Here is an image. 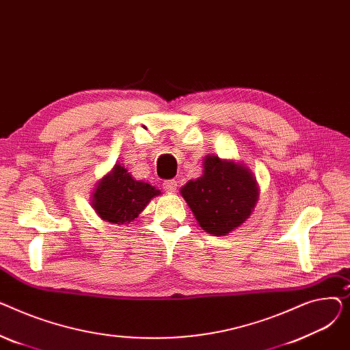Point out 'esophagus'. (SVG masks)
I'll list each match as a JSON object with an SVG mask.
<instances>
[{
    "label": "esophagus",
    "mask_w": 350,
    "mask_h": 350,
    "mask_svg": "<svg viewBox=\"0 0 350 350\" xmlns=\"http://www.w3.org/2000/svg\"><path fill=\"white\" fill-rule=\"evenodd\" d=\"M163 189L167 193H174L177 190V181L176 180H167L163 183Z\"/></svg>",
    "instance_id": "34e87169"
}]
</instances>
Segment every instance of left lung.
Segmentation results:
<instances>
[{"instance_id": "left-lung-1", "label": "left lung", "mask_w": 350, "mask_h": 350, "mask_svg": "<svg viewBox=\"0 0 350 350\" xmlns=\"http://www.w3.org/2000/svg\"><path fill=\"white\" fill-rule=\"evenodd\" d=\"M180 191L200 227L218 237L227 235L245 221L260 190L252 172L244 164L208 154L203 176L190 180Z\"/></svg>"}]
</instances>
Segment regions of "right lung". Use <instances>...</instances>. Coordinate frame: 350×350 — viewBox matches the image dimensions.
<instances>
[{
    "label": "right lung",
    "mask_w": 350,
    "mask_h": 350,
    "mask_svg": "<svg viewBox=\"0 0 350 350\" xmlns=\"http://www.w3.org/2000/svg\"><path fill=\"white\" fill-rule=\"evenodd\" d=\"M161 194L160 190L149 183L137 181L122 164H115L92 194V207L96 214L112 224H126L135 218L149 204V201Z\"/></svg>",
    "instance_id": "obj_1"
}]
</instances>
